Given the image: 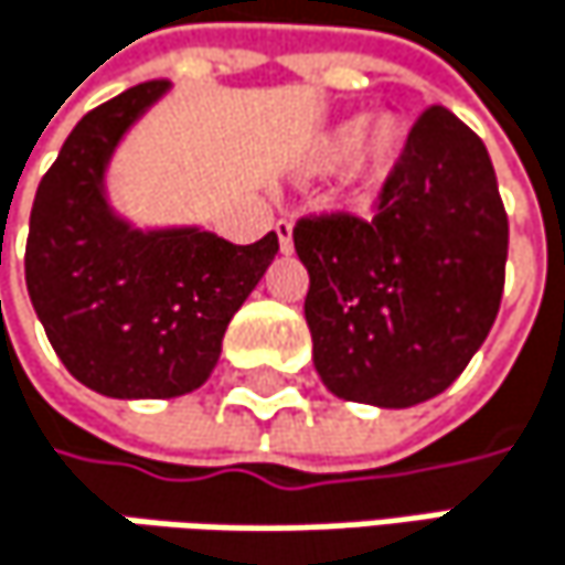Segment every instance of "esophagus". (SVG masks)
<instances>
[{
  "mask_svg": "<svg viewBox=\"0 0 565 565\" xmlns=\"http://www.w3.org/2000/svg\"><path fill=\"white\" fill-rule=\"evenodd\" d=\"M275 235H278V248L287 255V252L294 248V225H290L287 218H278V222H275Z\"/></svg>",
  "mask_w": 565,
  "mask_h": 565,
  "instance_id": "obj_1",
  "label": "esophagus"
}]
</instances>
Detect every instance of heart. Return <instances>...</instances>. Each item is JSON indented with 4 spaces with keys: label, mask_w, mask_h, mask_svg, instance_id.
Segmentation results:
<instances>
[{
    "label": "heart",
    "mask_w": 565,
    "mask_h": 565,
    "mask_svg": "<svg viewBox=\"0 0 565 565\" xmlns=\"http://www.w3.org/2000/svg\"><path fill=\"white\" fill-rule=\"evenodd\" d=\"M402 147H405V130L390 114L373 117L366 127H363V120H347L320 140L317 167L333 170L337 163H343L350 157L353 195L360 202H370L390 179V172L402 157Z\"/></svg>",
    "instance_id": "obj_1"
}]
</instances>
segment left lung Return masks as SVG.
<instances>
[{"mask_svg":"<svg viewBox=\"0 0 565 565\" xmlns=\"http://www.w3.org/2000/svg\"><path fill=\"white\" fill-rule=\"evenodd\" d=\"M294 248L310 275L303 317L330 393L380 408L445 393L504 294L508 212L488 147L451 110L428 107L376 215L300 218Z\"/></svg>","mask_w":565,"mask_h":565,"instance_id":"1","label":"left lung"}]
</instances>
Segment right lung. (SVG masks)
Wrapping results in <instances>:
<instances>
[{
  "label": "right lung",
  "mask_w": 565,
  "mask_h": 565,
  "mask_svg": "<svg viewBox=\"0 0 565 565\" xmlns=\"http://www.w3.org/2000/svg\"><path fill=\"white\" fill-rule=\"evenodd\" d=\"M167 90V81H147L84 114L29 218L32 307L67 373L110 398L199 390L228 320L278 255L275 232L232 245L202 228H134L110 209L107 163Z\"/></svg>",
  "instance_id": "add662e5"
}]
</instances>
